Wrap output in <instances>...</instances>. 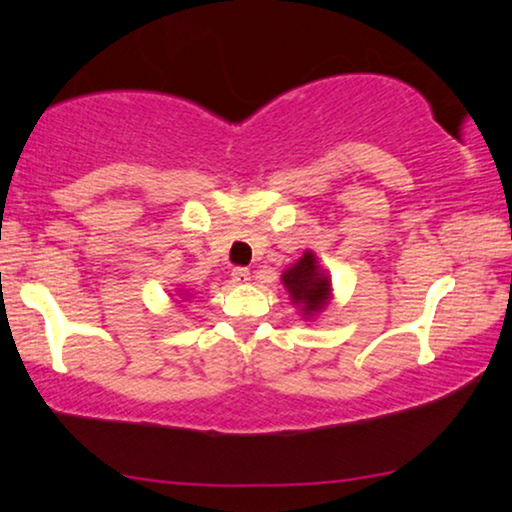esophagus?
Wrapping results in <instances>:
<instances>
[{"mask_svg":"<svg viewBox=\"0 0 512 512\" xmlns=\"http://www.w3.org/2000/svg\"><path fill=\"white\" fill-rule=\"evenodd\" d=\"M231 278H234V283H248L250 281V271L238 267V269L231 271Z\"/></svg>","mask_w":512,"mask_h":512,"instance_id":"34e87169","label":"esophagus"}]
</instances>
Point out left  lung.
<instances>
[{"label": "left lung", "instance_id": "left-lung-1", "mask_svg": "<svg viewBox=\"0 0 512 512\" xmlns=\"http://www.w3.org/2000/svg\"><path fill=\"white\" fill-rule=\"evenodd\" d=\"M283 285L288 290L292 304L299 306L304 318L318 316L330 302V278L316 260L311 250H306L290 269L283 271Z\"/></svg>", "mask_w": 512, "mask_h": 512}]
</instances>
